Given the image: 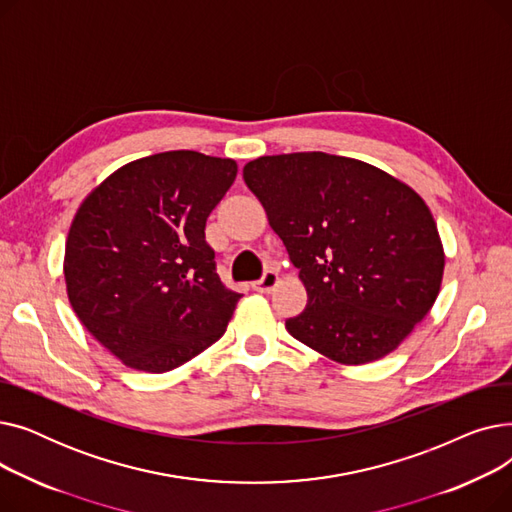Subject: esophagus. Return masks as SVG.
Returning <instances> with one entry per match:
<instances>
[{
  "mask_svg": "<svg viewBox=\"0 0 512 512\" xmlns=\"http://www.w3.org/2000/svg\"><path fill=\"white\" fill-rule=\"evenodd\" d=\"M280 284V276L276 274V272H265L263 274V278L261 280H257V282H253V288L257 290V292H272L276 286Z\"/></svg>",
  "mask_w": 512,
  "mask_h": 512,
  "instance_id": "34e87169",
  "label": "esophagus"
}]
</instances>
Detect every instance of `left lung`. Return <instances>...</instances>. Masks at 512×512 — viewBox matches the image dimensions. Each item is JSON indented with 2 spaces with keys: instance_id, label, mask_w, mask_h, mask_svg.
I'll return each instance as SVG.
<instances>
[{
  "instance_id": "left-lung-1",
  "label": "left lung",
  "mask_w": 512,
  "mask_h": 512,
  "mask_svg": "<svg viewBox=\"0 0 512 512\" xmlns=\"http://www.w3.org/2000/svg\"><path fill=\"white\" fill-rule=\"evenodd\" d=\"M307 288L292 338L342 365L392 353L434 307L444 247L405 182L321 151L257 157L242 170Z\"/></svg>"
}]
</instances>
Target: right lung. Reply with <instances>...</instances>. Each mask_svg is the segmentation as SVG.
<instances>
[{"label":"right lung","instance_id":"add662e5","mask_svg":"<svg viewBox=\"0 0 512 512\" xmlns=\"http://www.w3.org/2000/svg\"><path fill=\"white\" fill-rule=\"evenodd\" d=\"M236 172L234 159L155 153L80 203L64 255L68 301L126 367L176 369L226 332L240 294L215 272L205 224Z\"/></svg>","mask_w":512,"mask_h":512}]
</instances>
